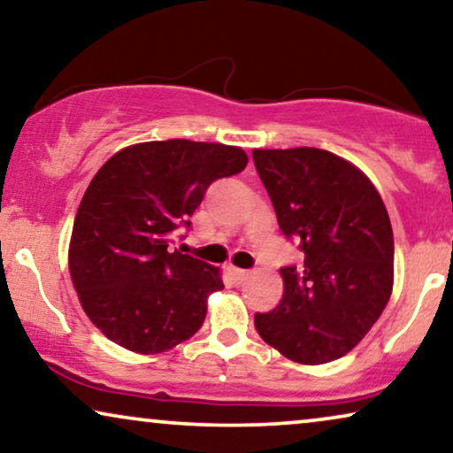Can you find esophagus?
Wrapping results in <instances>:
<instances>
[{"instance_id": "1", "label": "esophagus", "mask_w": 453, "mask_h": 453, "mask_svg": "<svg viewBox=\"0 0 453 453\" xmlns=\"http://www.w3.org/2000/svg\"><path fill=\"white\" fill-rule=\"evenodd\" d=\"M231 274H233V278L237 282H243V280H247V278L251 276V272L250 270H241V268H231Z\"/></svg>"}]
</instances>
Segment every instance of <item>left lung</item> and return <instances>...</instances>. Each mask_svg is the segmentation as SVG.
Returning a JSON list of instances; mask_svg holds the SVG:
<instances>
[{
	"mask_svg": "<svg viewBox=\"0 0 453 453\" xmlns=\"http://www.w3.org/2000/svg\"><path fill=\"white\" fill-rule=\"evenodd\" d=\"M257 175L301 265L280 268L284 295L256 330L290 361L330 363L361 342L394 287V233L367 175L319 148L253 150Z\"/></svg>",
	"mask_w": 453,
	"mask_h": 453,
	"instance_id": "left-lung-1",
	"label": "left lung"
}]
</instances>
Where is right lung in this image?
Returning a JSON list of instances; mask_svg holds the SVG:
<instances>
[{
    "label": "right lung",
    "instance_id": "obj_1",
    "mask_svg": "<svg viewBox=\"0 0 453 453\" xmlns=\"http://www.w3.org/2000/svg\"><path fill=\"white\" fill-rule=\"evenodd\" d=\"M245 166L237 146L166 140L123 148L98 169L73 220L70 274L104 336L157 355L200 330L220 270L169 245L210 185Z\"/></svg>",
    "mask_w": 453,
    "mask_h": 453
}]
</instances>
